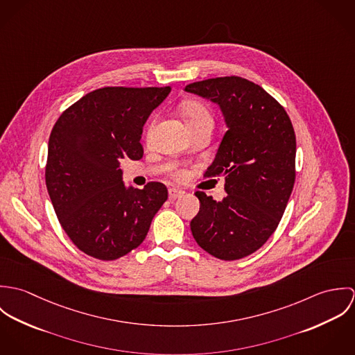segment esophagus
Segmentation results:
<instances>
[{
    "mask_svg": "<svg viewBox=\"0 0 355 355\" xmlns=\"http://www.w3.org/2000/svg\"><path fill=\"white\" fill-rule=\"evenodd\" d=\"M183 194H184L183 190H179V189H176V187L169 189V200H178V198H180Z\"/></svg>",
    "mask_w": 355,
    "mask_h": 355,
    "instance_id": "obj_1",
    "label": "esophagus"
}]
</instances>
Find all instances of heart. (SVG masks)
<instances>
[{
  "instance_id": "heart-1",
  "label": "heart",
  "mask_w": 355,
  "mask_h": 355,
  "mask_svg": "<svg viewBox=\"0 0 355 355\" xmlns=\"http://www.w3.org/2000/svg\"><path fill=\"white\" fill-rule=\"evenodd\" d=\"M183 114H184V119H186L189 127H193V125H197V124H201V123H213L211 113H210V110L203 105L202 102H186V103L183 105ZM154 125H155V119H153L152 123H150L149 127H148V132H146L148 139H149L150 135H152ZM172 176H173L175 179H183V178H186V171L182 169V168L175 169V171L172 172Z\"/></svg>"
}]
</instances>
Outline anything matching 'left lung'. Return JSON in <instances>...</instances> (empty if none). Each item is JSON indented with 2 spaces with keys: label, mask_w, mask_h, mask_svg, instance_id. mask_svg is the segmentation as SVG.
<instances>
[{
  "label": "left lung",
  "mask_w": 355,
  "mask_h": 355,
  "mask_svg": "<svg viewBox=\"0 0 355 355\" xmlns=\"http://www.w3.org/2000/svg\"><path fill=\"white\" fill-rule=\"evenodd\" d=\"M186 92L217 102L228 130L205 179L224 178L217 202L197 191L201 207L191 232L205 252L224 261L245 258L276 231L295 183L297 139L286 109L239 76L190 83Z\"/></svg>",
  "instance_id": "1"
}]
</instances>
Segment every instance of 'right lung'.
<instances>
[{"label": "right lung", "instance_id": "add662e5", "mask_svg": "<svg viewBox=\"0 0 355 355\" xmlns=\"http://www.w3.org/2000/svg\"><path fill=\"white\" fill-rule=\"evenodd\" d=\"M171 87H103L57 119L45 180L57 218L85 254L113 261L137 249L168 200L159 182L125 189L120 162L141 159L142 127Z\"/></svg>", "mask_w": 355, "mask_h": 355}]
</instances>
